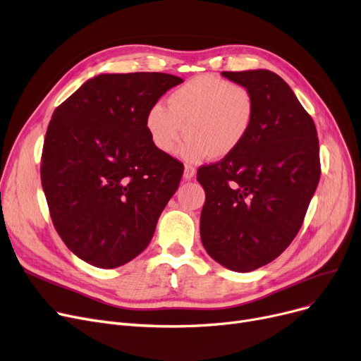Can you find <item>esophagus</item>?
I'll list each match as a JSON object with an SVG mask.
<instances>
[{"mask_svg": "<svg viewBox=\"0 0 361 361\" xmlns=\"http://www.w3.org/2000/svg\"><path fill=\"white\" fill-rule=\"evenodd\" d=\"M196 176V168L192 165H185L184 166V178L185 180H193Z\"/></svg>", "mask_w": 361, "mask_h": 361, "instance_id": "34e87169", "label": "esophagus"}]
</instances>
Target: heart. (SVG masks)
<instances>
[{
    "label": "heart",
    "mask_w": 361,
    "mask_h": 361,
    "mask_svg": "<svg viewBox=\"0 0 361 361\" xmlns=\"http://www.w3.org/2000/svg\"><path fill=\"white\" fill-rule=\"evenodd\" d=\"M255 121V99L242 84L199 75L172 90L166 107L153 104L145 119L153 146L169 154L180 140L184 159H223L236 152Z\"/></svg>",
    "instance_id": "b5f03b06"
}]
</instances>
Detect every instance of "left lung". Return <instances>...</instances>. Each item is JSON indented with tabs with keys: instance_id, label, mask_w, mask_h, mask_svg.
<instances>
[{
	"instance_id": "8db88e82",
	"label": "left lung",
	"mask_w": 361,
	"mask_h": 361,
	"mask_svg": "<svg viewBox=\"0 0 361 361\" xmlns=\"http://www.w3.org/2000/svg\"><path fill=\"white\" fill-rule=\"evenodd\" d=\"M221 75L252 92L255 121L236 152L197 169L207 195L200 239L212 259L247 273L276 259L300 231L320 180L319 138L311 116L277 73Z\"/></svg>"
}]
</instances>
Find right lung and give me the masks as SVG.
Returning a JSON list of instances; mask_svg holds the SVG:
<instances>
[{"label": "right lung", "mask_w": 361, "mask_h": 361, "mask_svg": "<svg viewBox=\"0 0 361 361\" xmlns=\"http://www.w3.org/2000/svg\"><path fill=\"white\" fill-rule=\"evenodd\" d=\"M183 80L102 73L61 103L47 130L41 183L61 240L82 261L116 269L150 243L184 166L156 149L145 119Z\"/></svg>", "instance_id": "obj_1"}]
</instances>
